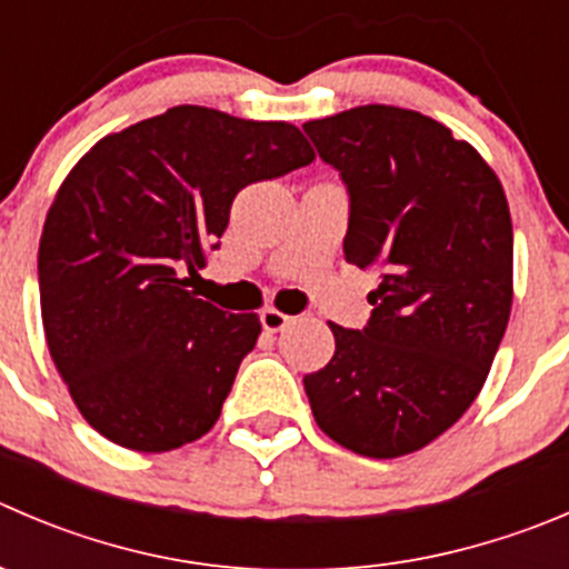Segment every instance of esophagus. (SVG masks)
Returning <instances> with one entry per match:
<instances>
[{"mask_svg":"<svg viewBox=\"0 0 569 569\" xmlns=\"http://www.w3.org/2000/svg\"><path fill=\"white\" fill-rule=\"evenodd\" d=\"M261 325H263V330H267V333H278V330H283L286 325H291V317H289V313L278 311V308H263Z\"/></svg>","mask_w":569,"mask_h":569,"instance_id":"obj_1","label":"esophagus"}]
</instances>
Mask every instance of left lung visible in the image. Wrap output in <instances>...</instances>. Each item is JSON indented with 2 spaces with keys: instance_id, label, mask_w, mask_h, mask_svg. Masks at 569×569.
Here are the masks:
<instances>
[{
  "instance_id": "left-lung-1",
  "label": "left lung",
  "mask_w": 569,
  "mask_h": 569,
  "mask_svg": "<svg viewBox=\"0 0 569 569\" xmlns=\"http://www.w3.org/2000/svg\"><path fill=\"white\" fill-rule=\"evenodd\" d=\"M350 197L347 263L378 269L361 330L302 378L341 448L397 459L442 437L487 380L511 313L515 233L503 186L445 124L358 104L302 124Z\"/></svg>"
}]
</instances>
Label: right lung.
Masks as SVG:
<instances>
[{
	"mask_svg": "<svg viewBox=\"0 0 569 569\" xmlns=\"http://www.w3.org/2000/svg\"><path fill=\"white\" fill-rule=\"evenodd\" d=\"M311 161L295 124L202 104L104 136L80 158L43 222L38 289L52 361L93 431L141 453L211 431L261 322L186 286L219 250L244 186Z\"/></svg>",
	"mask_w": 569,
	"mask_h": 569,
	"instance_id": "right-lung-1",
	"label": "right lung"
}]
</instances>
